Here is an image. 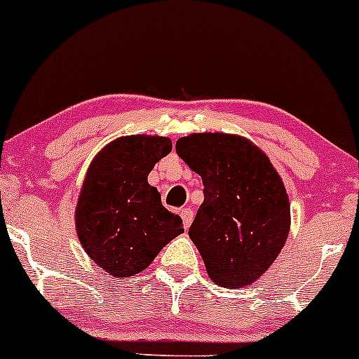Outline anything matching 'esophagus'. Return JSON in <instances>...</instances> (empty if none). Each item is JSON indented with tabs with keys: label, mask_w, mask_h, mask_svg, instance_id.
I'll return each mask as SVG.
<instances>
[{
	"label": "esophagus",
	"mask_w": 359,
	"mask_h": 359,
	"mask_svg": "<svg viewBox=\"0 0 359 359\" xmlns=\"http://www.w3.org/2000/svg\"><path fill=\"white\" fill-rule=\"evenodd\" d=\"M181 219H183V227L188 229L193 222V210L191 208H183V210L180 212Z\"/></svg>",
	"instance_id": "esophagus-1"
}]
</instances>
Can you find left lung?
I'll use <instances>...</instances> for the list:
<instances>
[{"instance_id":"8db88e82","label":"left lung","mask_w":359,"mask_h":359,"mask_svg":"<svg viewBox=\"0 0 359 359\" xmlns=\"http://www.w3.org/2000/svg\"><path fill=\"white\" fill-rule=\"evenodd\" d=\"M176 152L203 181L190 239L208 276L243 288L271 266L290 232V201L268 156L241 135L181 137Z\"/></svg>"}]
</instances>
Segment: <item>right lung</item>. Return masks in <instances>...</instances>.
I'll return each mask as SVG.
<instances>
[{"label": "right lung", "mask_w": 359, "mask_h": 359, "mask_svg": "<svg viewBox=\"0 0 359 359\" xmlns=\"http://www.w3.org/2000/svg\"><path fill=\"white\" fill-rule=\"evenodd\" d=\"M171 149L168 137H120L88 168L76 205V231L86 255L111 276L144 271L184 232L181 217L164 208L159 191L147 183L154 164Z\"/></svg>", "instance_id": "right-lung-1"}]
</instances>
